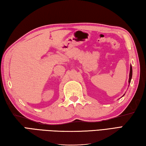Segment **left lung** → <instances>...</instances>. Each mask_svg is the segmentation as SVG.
<instances>
[{
	"instance_id": "obj_1",
	"label": "left lung",
	"mask_w": 146,
	"mask_h": 146,
	"mask_svg": "<svg viewBox=\"0 0 146 146\" xmlns=\"http://www.w3.org/2000/svg\"><path fill=\"white\" fill-rule=\"evenodd\" d=\"M131 78H132V67H131V65L130 66V75H129V80H128V83L130 84V82H131Z\"/></svg>"
}]
</instances>
